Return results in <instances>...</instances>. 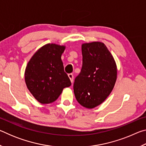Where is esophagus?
I'll use <instances>...</instances> for the list:
<instances>
[{
	"instance_id": "obj_1",
	"label": "esophagus",
	"mask_w": 146,
	"mask_h": 146,
	"mask_svg": "<svg viewBox=\"0 0 146 146\" xmlns=\"http://www.w3.org/2000/svg\"><path fill=\"white\" fill-rule=\"evenodd\" d=\"M68 76H69V78H70V80H71V82H73V75L72 73H70V74H68Z\"/></svg>"
}]
</instances>
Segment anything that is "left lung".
<instances>
[{"label":"left lung","mask_w":146,"mask_h":146,"mask_svg":"<svg viewBox=\"0 0 146 146\" xmlns=\"http://www.w3.org/2000/svg\"><path fill=\"white\" fill-rule=\"evenodd\" d=\"M82 53V66L75 79L74 93L80 105L92 109L102 103L112 91L117 80V66L102 42L83 44Z\"/></svg>","instance_id":"8db88e82"}]
</instances>
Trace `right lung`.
I'll list each match as a JSON object with an SVG mask.
<instances>
[{"label":"right lung","instance_id":"right-lung-1","mask_svg":"<svg viewBox=\"0 0 146 146\" xmlns=\"http://www.w3.org/2000/svg\"><path fill=\"white\" fill-rule=\"evenodd\" d=\"M64 49L63 46L46 44L34 54L26 66L27 88L41 104L55 101L63 89L71 85L61 60Z\"/></svg>","mask_w":146,"mask_h":146}]
</instances>
